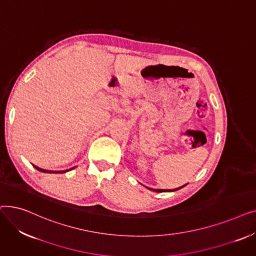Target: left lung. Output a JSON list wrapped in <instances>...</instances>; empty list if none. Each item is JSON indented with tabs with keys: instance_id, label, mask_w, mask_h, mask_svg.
<instances>
[{
	"instance_id": "obj_1",
	"label": "left lung",
	"mask_w": 256,
	"mask_h": 256,
	"mask_svg": "<svg viewBox=\"0 0 256 256\" xmlns=\"http://www.w3.org/2000/svg\"><path fill=\"white\" fill-rule=\"evenodd\" d=\"M182 186H180V188H178V189H174V190H156V189H154L152 191H154V192H172V191H178V190H180V189H182Z\"/></svg>"
}]
</instances>
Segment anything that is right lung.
I'll return each mask as SVG.
<instances>
[{"mask_svg": "<svg viewBox=\"0 0 256 256\" xmlns=\"http://www.w3.org/2000/svg\"><path fill=\"white\" fill-rule=\"evenodd\" d=\"M38 171H40V172H46V173H64V172H66V171H68V170H64V171H48V170H44V169H42V168H38V167H36V166H34ZM72 169H74V168H72ZM72 169H70V170H72Z\"/></svg>", "mask_w": 256, "mask_h": 256, "instance_id": "1", "label": "right lung"}]
</instances>
